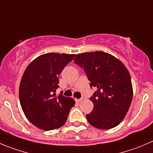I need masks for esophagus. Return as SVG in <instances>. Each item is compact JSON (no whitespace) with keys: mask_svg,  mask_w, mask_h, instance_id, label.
Instances as JSON below:
<instances>
[{"mask_svg":"<svg viewBox=\"0 0 153 153\" xmlns=\"http://www.w3.org/2000/svg\"><path fill=\"white\" fill-rule=\"evenodd\" d=\"M75 101H76V102L79 103L82 101V98H79V99H75Z\"/></svg>","mask_w":153,"mask_h":153,"instance_id":"esophagus-1","label":"esophagus"}]
</instances>
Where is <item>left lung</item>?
<instances>
[{"label":"left lung","mask_w":153,"mask_h":153,"mask_svg":"<svg viewBox=\"0 0 153 153\" xmlns=\"http://www.w3.org/2000/svg\"><path fill=\"white\" fill-rule=\"evenodd\" d=\"M74 61L83 68L91 88H97L90 97L94 108L86 115L89 124L103 130L117 126L128 111L133 97L128 69L116 57L101 51L78 54Z\"/></svg>","instance_id":"left-lung-1"}]
</instances>
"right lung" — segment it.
Returning <instances> with one entry per match:
<instances>
[{"label": "right lung", "mask_w": 153, "mask_h": 153, "mask_svg": "<svg viewBox=\"0 0 153 153\" xmlns=\"http://www.w3.org/2000/svg\"><path fill=\"white\" fill-rule=\"evenodd\" d=\"M75 55L47 53L32 61L25 71L19 85V101L26 118L38 128H58L66 123L75 104L71 97L60 94L59 76Z\"/></svg>", "instance_id": "obj_1"}]
</instances>
